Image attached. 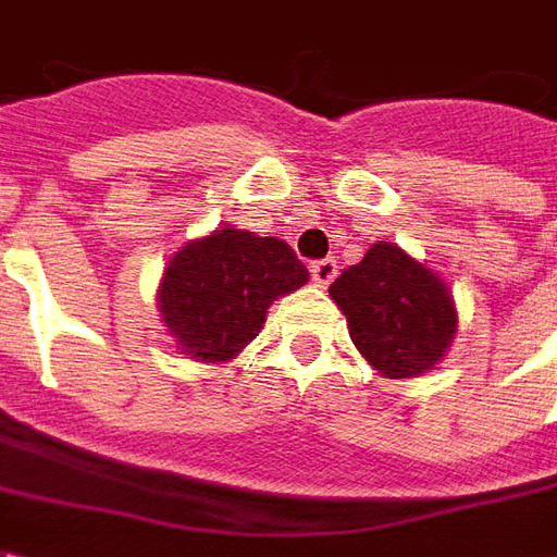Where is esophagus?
<instances>
[{"label": "esophagus", "mask_w": 557, "mask_h": 557, "mask_svg": "<svg viewBox=\"0 0 557 557\" xmlns=\"http://www.w3.org/2000/svg\"><path fill=\"white\" fill-rule=\"evenodd\" d=\"M337 259H319V262H313L310 265V274H313V283L315 286H327L331 280L337 277Z\"/></svg>", "instance_id": "1"}]
</instances>
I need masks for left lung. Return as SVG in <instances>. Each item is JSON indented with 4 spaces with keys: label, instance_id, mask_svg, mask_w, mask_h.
Returning <instances> with one entry per match:
<instances>
[{
    "label": "left lung",
    "instance_id": "8db88e82",
    "mask_svg": "<svg viewBox=\"0 0 557 557\" xmlns=\"http://www.w3.org/2000/svg\"><path fill=\"white\" fill-rule=\"evenodd\" d=\"M327 292L351 343L385 379L426 373L454 343L459 319L447 283L397 244H373Z\"/></svg>",
    "mask_w": 557,
    "mask_h": 557
}]
</instances>
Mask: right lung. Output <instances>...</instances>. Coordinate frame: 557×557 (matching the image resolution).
<instances>
[{"label": "right lung", "instance_id": "add662e5", "mask_svg": "<svg viewBox=\"0 0 557 557\" xmlns=\"http://www.w3.org/2000/svg\"><path fill=\"white\" fill-rule=\"evenodd\" d=\"M307 280L286 242L220 226L170 259L158 289L160 322L182 355L223 363L259 337L268 307Z\"/></svg>", "mask_w": 557, "mask_h": 557}]
</instances>
